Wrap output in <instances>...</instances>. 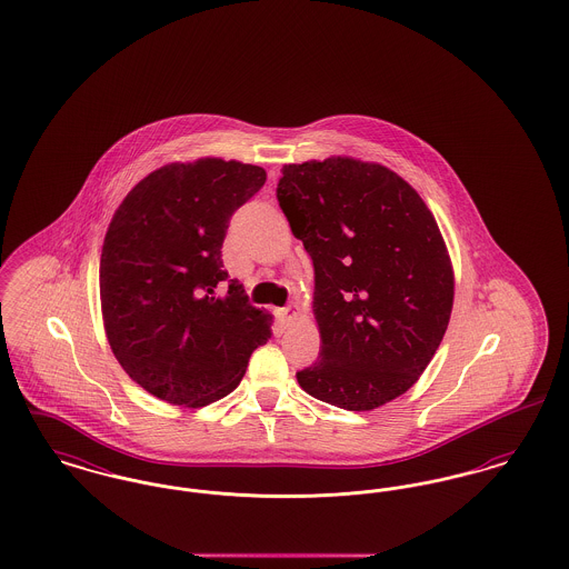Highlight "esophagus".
<instances>
[{
    "label": "esophagus",
    "mask_w": 569,
    "mask_h": 569,
    "mask_svg": "<svg viewBox=\"0 0 569 569\" xmlns=\"http://www.w3.org/2000/svg\"><path fill=\"white\" fill-rule=\"evenodd\" d=\"M274 313H277V320H279L283 327L292 325L295 318H297V309H295V307H281V309H277Z\"/></svg>",
    "instance_id": "1"
}]
</instances>
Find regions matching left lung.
Here are the masks:
<instances>
[{
	"label": "left lung",
	"mask_w": 569,
	"mask_h": 569,
	"mask_svg": "<svg viewBox=\"0 0 569 569\" xmlns=\"http://www.w3.org/2000/svg\"><path fill=\"white\" fill-rule=\"evenodd\" d=\"M277 201L316 272L320 359L297 371L316 400L371 410L432 361L453 270L432 212L391 169L346 157L283 166Z\"/></svg>",
	"instance_id": "obj_1"
}]
</instances>
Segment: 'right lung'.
<instances>
[{
	"mask_svg": "<svg viewBox=\"0 0 569 569\" xmlns=\"http://www.w3.org/2000/svg\"><path fill=\"white\" fill-rule=\"evenodd\" d=\"M267 171L223 159L171 163L146 176L102 242L101 307L122 369L159 400L200 408L232 393L272 316L223 270L236 210Z\"/></svg>",
	"mask_w": 569,
	"mask_h": 569,
	"instance_id": "1",
	"label": "right lung"
}]
</instances>
